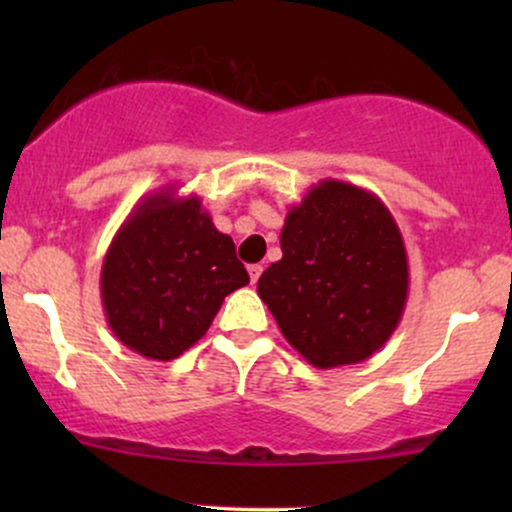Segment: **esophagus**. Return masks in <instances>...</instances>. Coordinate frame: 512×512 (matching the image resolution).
Instances as JSON below:
<instances>
[{"instance_id": "34e87169", "label": "esophagus", "mask_w": 512, "mask_h": 512, "mask_svg": "<svg viewBox=\"0 0 512 512\" xmlns=\"http://www.w3.org/2000/svg\"><path fill=\"white\" fill-rule=\"evenodd\" d=\"M248 274H250L252 284H257V279H260V274H262V264H250Z\"/></svg>"}]
</instances>
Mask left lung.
Segmentation results:
<instances>
[{"label":"left lung","instance_id":"obj_1","mask_svg":"<svg viewBox=\"0 0 512 512\" xmlns=\"http://www.w3.org/2000/svg\"><path fill=\"white\" fill-rule=\"evenodd\" d=\"M281 252L257 293L310 366H351L383 349L407 305L409 262L373 192L320 180L286 214Z\"/></svg>","mask_w":512,"mask_h":512}]
</instances>
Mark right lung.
Returning <instances> with one entry per match:
<instances>
[{
  "label": "right lung",
  "instance_id": "obj_1",
  "mask_svg": "<svg viewBox=\"0 0 512 512\" xmlns=\"http://www.w3.org/2000/svg\"><path fill=\"white\" fill-rule=\"evenodd\" d=\"M250 284L236 245L197 195L173 187L146 195L105 252L101 298L110 330L151 361H173L197 344L223 298Z\"/></svg>",
  "mask_w": 512,
  "mask_h": 512
}]
</instances>
